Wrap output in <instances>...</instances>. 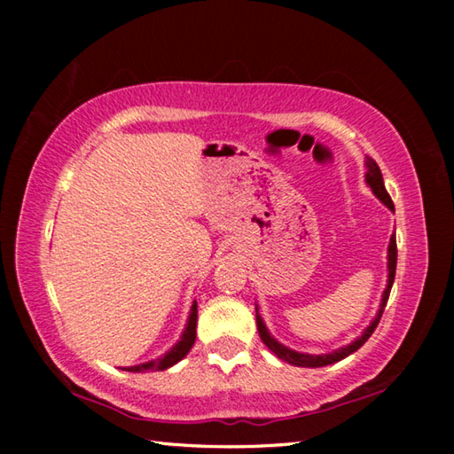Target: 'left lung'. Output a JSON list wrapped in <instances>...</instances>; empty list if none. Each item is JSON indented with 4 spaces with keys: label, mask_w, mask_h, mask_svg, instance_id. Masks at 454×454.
<instances>
[{
    "label": "left lung",
    "mask_w": 454,
    "mask_h": 454,
    "mask_svg": "<svg viewBox=\"0 0 454 454\" xmlns=\"http://www.w3.org/2000/svg\"><path fill=\"white\" fill-rule=\"evenodd\" d=\"M364 166H366V174H364V180L368 184V188L372 190V194L380 200V202L387 206L388 210L395 212V204L393 200H390L387 188H384V182H382V174H380V168L379 164L374 162L372 158L364 160ZM388 282H387V288H384L382 292V298H380V309L379 312H376V317L372 318L371 325H368L364 328V333L360 334L358 338H355L350 344H347V347H340L336 348L333 352H328V355H306V352H298V350H292L288 347H284L282 342L276 340V338L268 333V328L264 325L262 317L258 314V306H256V326H258V334L260 338H262V342L266 344L268 348H270L276 356H278L280 360H284V363L288 364H294V366H304V368H318V366H326V364H334L338 363V360L347 358L348 355H352V352H356L363 344L371 338V334L374 333V328L379 326L380 322V317L384 312V306H387V301H388V294H390V288H393V282H395V274H396V236L393 234L390 236V244H388Z\"/></svg>",
    "instance_id": "8db88e82"
}]
</instances>
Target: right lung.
<instances>
[{
  "label": "right lung",
  "instance_id": "obj_1",
  "mask_svg": "<svg viewBox=\"0 0 454 454\" xmlns=\"http://www.w3.org/2000/svg\"><path fill=\"white\" fill-rule=\"evenodd\" d=\"M196 322H198V304L196 301L192 302V309H190V317L186 322V328H184V333L180 336V340L174 344V347L166 352V355L148 360V363H142V364H136V366H126L124 371L128 372H152V371H166V368L174 366L176 363H180V360L188 355L190 348L194 347L196 342Z\"/></svg>",
  "mask_w": 454,
  "mask_h": 454
}]
</instances>
